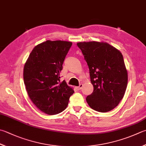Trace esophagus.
I'll return each instance as SVG.
<instances>
[{"label":"esophagus","instance_id":"34e87169","mask_svg":"<svg viewBox=\"0 0 146 146\" xmlns=\"http://www.w3.org/2000/svg\"><path fill=\"white\" fill-rule=\"evenodd\" d=\"M82 86H83V85H82V84H79V86L76 87V88H77V90H80L82 88Z\"/></svg>","mask_w":146,"mask_h":146}]
</instances>
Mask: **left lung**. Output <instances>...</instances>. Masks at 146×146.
Returning a JSON list of instances; mask_svg holds the SVG:
<instances>
[{
    "label": "left lung",
    "instance_id": "8db88e82",
    "mask_svg": "<svg viewBox=\"0 0 146 146\" xmlns=\"http://www.w3.org/2000/svg\"><path fill=\"white\" fill-rule=\"evenodd\" d=\"M81 49L90 70L93 92L86 102L92 109L100 112L111 111L124 97L128 73L121 52L107 42H81Z\"/></svg>",
    "mask_w": 146,
    "mask_h": 146
}]
</instances>
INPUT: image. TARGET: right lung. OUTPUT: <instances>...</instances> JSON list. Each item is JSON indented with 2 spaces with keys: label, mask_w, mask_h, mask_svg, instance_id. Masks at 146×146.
Here are the masks:
<instances>
[{
  "label": "right lung",
  "mask_w": 146,
  "mask_h": 146,
  "mask_svg": "<svg viewBox=\"0 0 146 146\" xmlns=\"http://www.w3.org/2000/svg\"><path fill=\"white\" fill-rule=\"evenodd\" d=\"M72 43L46 40L33 49L24 66L23 79L27 92L34 105L49 115L58 114L67 107L74 91L60 72Z\"/></svg>",
  "instance_id": "add662e5"
}]
</instances>
